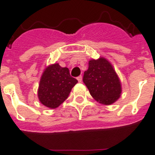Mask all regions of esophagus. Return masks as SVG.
<instances>
[{
	"mask_svg": "<svg viewBox=\"0 0 155 155\" xmlns=\"http://www.w3.org/2000/svg\"><path fill=\"white\" fill-rule=\"evenodd\" d=\"M77 80L80 83L82 82V76H81V75H80V76H78V77H77Z\"/></svg>",
	"mask_w": 155,
	"mask_h": 155,
	"instance_id": "esophagus-1",
	"label": "esophagus"
}]
</instances>
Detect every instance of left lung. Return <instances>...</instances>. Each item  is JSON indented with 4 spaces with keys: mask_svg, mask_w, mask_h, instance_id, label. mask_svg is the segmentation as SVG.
<instances>
[{
    "mask_svg": "<svg viewBox=\"0 0 155 155\" xmlns=\"http://www.w3.org/2000/svg\"><path fill=\"white\" fill-rule=\"evenodd\" d=\"M83 81L92 97L103 104L114 103L121 93V85L117 73L111 63L104 58L89 61Z\"/></svg>",
    "mask_w": 155,
    "mask_h": 155,
    "instance_id": "8db88e82",
    "label": "left lung"
}]
</instances>
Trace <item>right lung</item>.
I'll return each mask as SVG.
<instances>
[{"label":"right lung","mask_w":155,"mask_h":155,"mask_svg":"<svg viewBox=\"0 0 155 155\" xmlns=\"http://www.w3.org/2000/svg\"><path fill=\"white\" fill-rule=\"evenodd\" d=\"M77 82L71 76L68 68L54 63L46 68L42 74L38 91V99L48 108H57L68 98Z\"/></svg>","instance_id":"1"}]
</instances>
